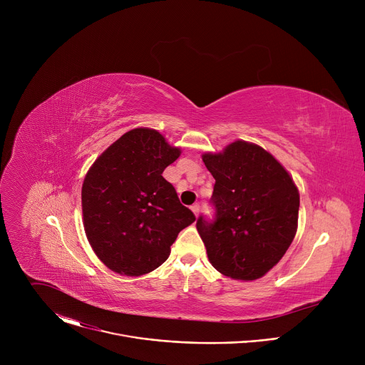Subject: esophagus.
Returning <instances> with one entry per match:
<instances>
[{
  "instance_id": "esophagus-1",
  "label": "esophagus",
  "mask_w": 365,
  "mask_h": 365,
  "mask_svg": "<svg viewBox=\"0 0 365 365\" xmlns=\"http://www.w3.org/2000/svg\"><path fill=\"white\" fill-rule=\"evenodd\" d=\"M190 210H192V211H193V214L197 217V215H199V212H200V206H199V203H195V205H192Z\"/></svg>"
}]
</instances>
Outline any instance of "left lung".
<instances>
[{"mask_svg":"<svg viewBox=\"0 0 365 365\" xmlns=\"http://www.w3.org/2000/svg\"><path fill=\"white\" fill-rule=\"evenodd\" d=\"M202 160L215 179V218L196 221L207 258L231 279L263 277L296 235L300 200L293 179L269 151L242 140Z\"/></svg>","mask_w":365,"mask_h":365,"instance_id":"1","label":"left lung"}]
</instances>
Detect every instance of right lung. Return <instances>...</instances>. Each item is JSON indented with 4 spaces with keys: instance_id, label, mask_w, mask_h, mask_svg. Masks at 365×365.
I'll list each match as a JSON object with an SVG mask.
<instances>
[{
    "instance_id": "1",
    "label": "right lung",
    "mask_w": 365,
    "mask_h": 365,
    "mask_svg": "<svg viewBox=\"0 0 365 365\" xmlns=\"http://www.w3.org/2000/svg\"><path fill=\"white\" fill-rule=\"evenodd\" d=\"M180 155L151 128H134L103 151L82 185L88 241L115 273L141 276L162 266L178 234L196 218L163 170Z\"/></svg>"
}]
</instances>
